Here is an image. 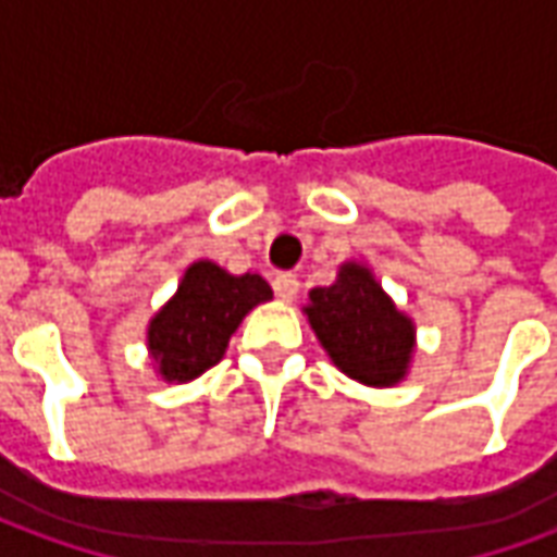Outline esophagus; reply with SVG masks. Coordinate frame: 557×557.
I'll return each instance as SVG.
<instances>
[{
	"mask_svg": "<svg viewBox=\"0 0 557 557\" xmlns=\"http://www.w3.org/2000/svg\"><path fill=\"white\" fill-rule=\"evenodd\" d=\"M274 292H277L280 301H295L298 292H301V283H298V277H292V274H280L274 280Z\"/></svg>",
	"mask_w": 557,
	"mask_h": 557,
	"instance_id": "34e87169",
	"label": "esophagus"
}]
</instances>
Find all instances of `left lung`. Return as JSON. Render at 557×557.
Masks as SVG:
<instances>
[{"label":"left lung","instance_id":"1","mask_svg":"<svg viewBox=\"0 0 557 557\" xmlns=\"http://www.w3.org/2000/svg\"><path fill=\"white\" fill-rule=\"evenodd\" d=\"M304 315L339 373L367 387L406 382L418 349V327L382 289L367 262L349 259L331 286L310 289Z\"/></svg>","mask_w":557,"mask_h":557}]
</instances>
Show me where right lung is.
<instances>
[{
	"label": "right lung",
	"mask_w": 557,
	"mask_h": 557,
	"mask_svg": "<svg viewBox=\"0 0 557 557\" xmlns=\"http://www.w3.org/2000/svg\"><path fill=\"white\" fill-rule=\"evenodd\" d=\"M271 298L274 292L259 274H232L214 259L190 262L175 295L148 319L146 346L154 373L170 385L199 379L226 355L244 315Z\"/></svg>",
	"instance_id": "1"
}]
</instances>
